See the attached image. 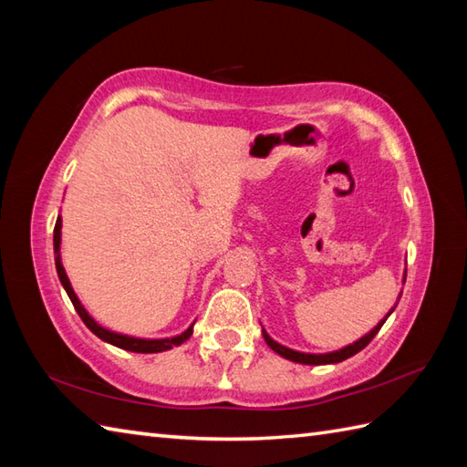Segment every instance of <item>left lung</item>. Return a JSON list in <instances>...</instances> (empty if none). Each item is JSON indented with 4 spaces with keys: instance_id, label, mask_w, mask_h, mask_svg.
Returning a JSON list of instances; mask_svg holds the SVG:
<instances>
[{
    "instance_id": "8db88e82",
    "label": "left lung",
    "mask_w": 467,
    "mask_h": 467,
    "mask_svg": "<svg viewBox=\"0 0 467 467\" xmlns=\"http://www.w3.org/2000/svg\"><path fill=\"white\" fill-rule=\"evenodd\" d=\"M393 309H395V306H393ZM393 309H391L389 313H387V315H385V319L377 323V327H373V329H371L369 333H367L365 337H361L359 341H355L353 345H347V347H343V349H339V351H333V353H321V355H315V353L293 351V349H289V347H285V345H281V343L273 341L271 337H269V333H266L265 329H263V337H265L266 345H269L275 353H279L281 357H285V359H289V361L303 363V365H329V363H341V361H345V359H349V357H353L355 353H359L361 349H365V347L371 343V339H373V337H375L377 333H379V329L383 327V323L387 321V317H389V315L393 313Z\"/></svg>"
}]
</instances>
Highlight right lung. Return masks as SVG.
I'll return each instance as SVG.
<instances>
[{
	"label": "right lung",
	"mask_w": 467,
	"mask_h": 467,
	"mask_svg": "<svg viewBox=\"0 0 467 467\" xmlns=\"http://www.w3.org/2000/svg\"><path fill=\"white\" fill-rule=\"evenodd\" d=\"M59 241H62V218L57 216L56 221V226H54V251H56V271H57V276H59V283L64 285V289L69 296V301H72L74 309L78 311V315H80V319L84 321V325L90 329L96 337H100L102 341L110 343V345H116L120 347V349H126V351H132V353H161V351H168L172 349V347H178L182 345L188 337L192 335V325L188 327V329L181 335L176 337H171V339H138V337H128V335H120V333H114V331H108L104 329L102 325H98L90 315H88V311L82 306L80 299H78L72 285H69V279L67 275L64 271V265H62V259H59Z\"/></svg>",
	"instance_id": "add662e5"
}]
</instances>
